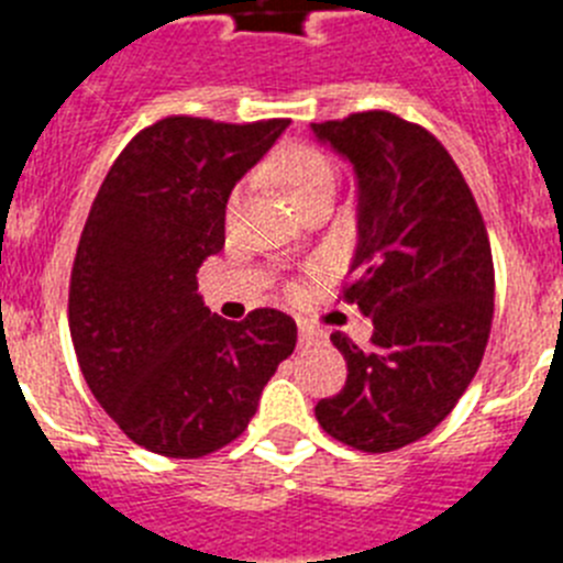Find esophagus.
Returning <instances> with one entry per match:
<instances>
[{
	"label": "esophagus",
	"instance_id": "esophagus-1",
	"mask_svg": "<svg viewBox=\"0 0 563 563\" xmlns=\"http://www.w3.org/2000/svg\"><path fill=\"white\" fill-rule=\"evenodd\" d=\"M321 338H324V335L312 330V327H307V324L298 327V343H301V346H310V343H318V341H321Z\"/></svg>",
	"mask_w": 563,
	"mask_h": 563
}]
</instances>
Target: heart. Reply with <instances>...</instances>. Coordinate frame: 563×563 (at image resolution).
I'll use <instances>...</instances> for the list:
<instances>
[{"label": "heart", "mask_w": 563, "mask_h": 563, "mask_svg": "<svg viewBox=\"0 0 563 563\" xmlns=\"http://www.w3.org/2000/svg\"><path fill=\"white\" fill-rule=\"evenodd\" d=\"M276 174L278 180L285 183L296 208H301L318 194L335 191V168L327 161V154L312 146H301V143L285 146L276 154Z\"/></svg>", "instance_id": "obj_1"}]
</instances>
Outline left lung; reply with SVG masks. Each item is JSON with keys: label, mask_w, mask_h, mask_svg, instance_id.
Instances as JSON below:
<instances>
[{"label": "left lung", "mask_w": 563, "mask_h": 563, "mask_svg": "<svg viewBox=\"0 0 563 563\" xmlns=\"http://www.w3.org/2000/svg\"><path fill=\"white\" fill-rule=\"evenodd\" d=\"M310 132L355 174L343 298L375 324L369 350L330 335L350 375L316 417L352 449L397 451L434 431L479 369L494 318L490 242L465 177L426 129L357 112Z\"/></svg>", "instance_id": "8db88e82"}]
</instances>
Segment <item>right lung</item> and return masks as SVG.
Wrapping results in <instances>:
<instances>
[{
    "mask_svg": "<svg viewBox=\"0 0 563 563\" xmlns=\"http://www.w3.org/2000/svg\"><path fill=\"white\" fill-rule=\"evenodd\" d=\"M290 121L163 118L109 168L69 278V335L89 391L154 454L197 460L247 429L296 321H225L197 271L225 245V206Z\"/></svg>",
    "mask_w": 563,
    "mask_h": 563,
    "instance_id": "add662e5",
    "label": "right lung"
}]
</instances>
